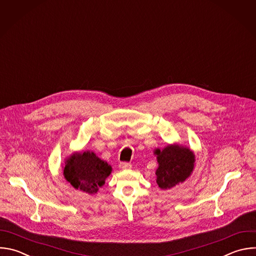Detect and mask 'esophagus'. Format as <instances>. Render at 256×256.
Listing matches in <instances>:
<instances>
[{
    "label": "esophagus",
    "instance_id": "1",
    "mask_svg": "<svg viewBox=\"0 0 256 256\" xmlns=\"http://www.w3.org/2000/svg\"><path fill=\"white\" fill-rule=\"evenodd\" d=\"M120 168H122V170H128V168H132V164H130V162H120Z\"/></svg>",
    "mask_w": 256,
    "mask_h": 256
}]
</instances>
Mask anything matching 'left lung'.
Returning <instances> with one entry per match:
<instances>
[{
	"mask_svg": "<svg viewBox=\"0 0 256 256\" xmlns=\"http://www.w3.org/2000/svg\"><path fill=\"white\" fill-rule=\"evenodd\" d=\"M154 154L158 164L156 170V184L160 189H171L191 176L195 154L189 148L168 144L162 150H154Z\"/></svg>",
	"mask_w": 256,
	"mask_h": 256,
	"instance_id": "8db88e82",
	"label": "left lung"
}]
</instances>
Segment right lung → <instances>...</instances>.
I'll list each match as a JSON object with an SVG mask.
<instances>
[{"label": "right lung", "mask_w": 256, "mask_h": 256, "mask_svg": "<svg viewBox=\"0 0 256 256\" xmlns=\"http://www.w3.org/2000/svg\"><path fill=\"white\" fill-rule=\"evenodd\" d=\"M112 166L94 152H79L68 156L63 175L75 189L88 194L98 193L112 173Z\"/></svg>", "instance_id": "1"}]
</instances>
